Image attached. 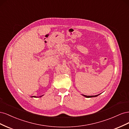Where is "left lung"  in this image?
Returning a JSON list of instances; mask_svg holds the SVG:
<instances>
[{
	"label": "left lung",
	"mask_w": 129,
	"mask_h": 129,
	"mask_svg": "<svg viewBox=\"0 0 129 129\" xmlns=\"http://www.w3.org/2000/svg\"><path fill=\"white\" fill-rule=\"evenodd\" d=\"M83 96L87 97V98H89V97H96L97 96H99V95H95V96H87V95H82Z\"/></svg>",
	"instance_id": "left-lung-1"
}]
</instances>
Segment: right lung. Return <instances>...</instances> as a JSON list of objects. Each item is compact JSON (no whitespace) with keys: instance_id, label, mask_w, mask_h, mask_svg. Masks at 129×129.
I'll return each instance as SVG.
<instances>
[{"instance_id":"right-lung-1","label":"right lung","mask_w":129,"mask_h":129,"mask_svg":"<svg viewBox=\"0 0 129 129\" xmlns=\"http://www.w3.org/2000/svg\"><path fill=\"white\" fill-rule=\"evenodd\" d=\"M41 96H40V97H41ZM33 97H36V96H33Z\"/></svg>"}]
</instances>
